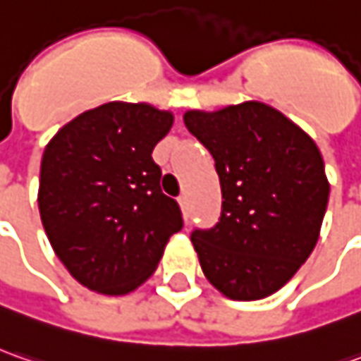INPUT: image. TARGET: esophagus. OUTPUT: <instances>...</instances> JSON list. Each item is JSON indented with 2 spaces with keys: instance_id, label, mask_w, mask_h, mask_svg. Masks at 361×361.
Listing matches in <instances>:
<instances>
[{
  "instance_id": "1",
  "label": "esophagus",
  "mask_w": 361,
  "mask_h": 361,
  "mask_svg": "<svg viewBox=\"0 0 361 361\" xmlns=\"http://www.w3.org/2000/svg\"><path fill=\"white\" fill-rule=\"evenodd\" d=\"M178 204H180L181 207L183 219L188 221V218H190V200H188V195H180V197H178Z\"/></svg>"
}]
</instances>
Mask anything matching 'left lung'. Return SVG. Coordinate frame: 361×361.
I'll return each instance as SVG.
<instances>
[{
	"label": "left lung",
	"mask_w": 361,
	"mask_h": 361,
	"mask_svg": "<svg viewBox=\"0 0 361 361\" xmlns=\"http://www.w3.org/2000/svg\"><path fill=\"white\" fill-rule=\"evenodd\" d=\"M183 123L216 159L224 197L218 226L192 233L202 271L230 300H264L316 247L329 195L322 152L262 102L188 109Z\"/></svg>",
	"instance_id": "1"
}]
</instances>
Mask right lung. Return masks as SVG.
Wrapping results in <instances>:
<instances>
[{
    "label": "right lung",
    "instance_id": "add662e5",
    "mask_svg": "<svg viewBox=\"0 0 361 361\" xmlns=\"http://www.w3.org/2000/svg\"><path fill=\"white\" fill-rule=\"evenodd\" d=\"M171 126L168 109L109 102L68 121L45 145L39 216L59 262L83 288L104 295L137 290L183 228L152 159Z\"/></svg>",
    "mask_w": 361,
    "mask_h": 361
}]
</instances>
